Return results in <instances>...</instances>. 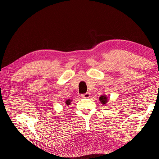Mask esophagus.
Segmentation results:
<instances>
[{"label":"esophagus","mask_w":159,"mask_h":159,"mask_svg":"<svg viewBox=\"0 0 159 159\" xmlns=\"http://www.w3.org/2000/svg\"><path fill=\"white\" fill-rule=\"evenodd\" d=\"M81 96V98H88L90 97V93L87 92V93H85L84 94H82Z\"/></svg>","instance_id":"esophagus-1"}]
</instances>
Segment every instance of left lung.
<instances>
[{"instance_id":"left-lung-1","label":"left lung","mask_w":159,"mask_h":159,"mask_svg":"<svg viewBox=\"0 0 159 159\" xmlns=\"http://www.w3.org/2000/svg\"><path fill=\"white\" fill-rule=\"evenodd\" d=\"M99 100H100L101 103H103V105L107 103V102H108V101H107V98L105 95H102V96H101V97L99 98Z\"/></svg>"}]
</instances>
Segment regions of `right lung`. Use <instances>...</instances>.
<instances>
[{
    "label": "right lung",
    "mask_w": 159,
    "mask_h": 159,
    "mask_svg": "<svg viewBox=\"0 0 159 159\" xmlns=\"http://www.w3.org/2000/svg\"><path fill=\"white\" fill-rule=\"evenodd\" d=\"M66 103V105H70V99L67 100Z\"/></svg>",
    "instance_id": "obj_1"
}]
</instances>
